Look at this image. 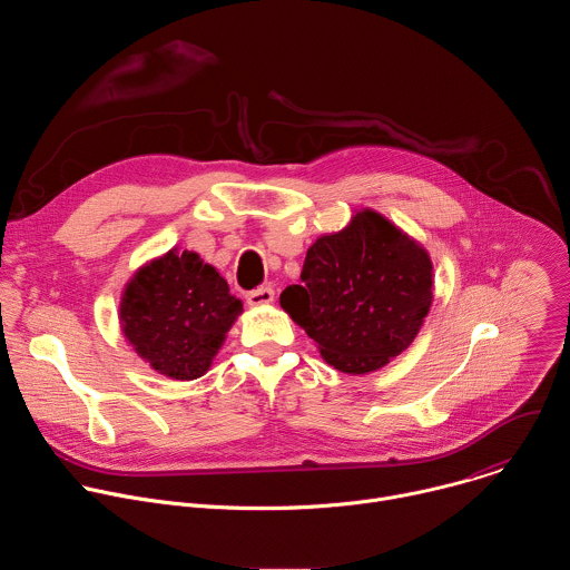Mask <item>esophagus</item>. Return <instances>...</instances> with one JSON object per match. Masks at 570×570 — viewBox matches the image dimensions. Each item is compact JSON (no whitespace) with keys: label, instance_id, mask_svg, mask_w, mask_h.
Listing matches in <instances>:
<instances>
[{"label":"esophagus","instance_id":"1","mask_svg":"<svg viewBox=\"0 0 570 570\" xmlns=\"http://www.w3.org/2000/svg\"><path fill=\"white\" fill-rule=\"evenodd\" d=\"M273 299H275V291H273L271 286L255 288V291H250V293L246 295V302H248L250 306H266V304H271Z\"/></svg>","mask_w":570,"mask_h":570}]
</instances>
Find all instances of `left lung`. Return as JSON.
Returning a JSON list of instances; mask_svg holds the SVG:
<instances>
[{"instance_id": "left-lung-1", "label": "left lung", "mask_w": 570, "mask_h": 570, "mask_svg": "<svg viewBox=\"0 0 570 570\" xmlns=\"http://www.w3.org/2000/svg\"><path fill=\"white\" fill-rule=\"evenodd\" d=\"M302 286L279 304L317 343L322 358L347 374L383 367L409 347L433 302L429 253L381 214L365 209L306 253Z\"/></svg>"}]
</instances>
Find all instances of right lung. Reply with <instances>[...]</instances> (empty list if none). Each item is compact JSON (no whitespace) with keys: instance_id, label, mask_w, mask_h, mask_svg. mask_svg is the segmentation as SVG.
<instances>
[{"instance_id":"1","label":"right lung","mask_w":570,"mask_h":570,"mask_svg":"<svg viewBox=\"0 0 570 570\" xmlns=\"http://www.w3.org/2000/svg\"><path fill=\"white\" fill-rule=\"evenodd\" d=\"M243 304L196 253L176 248L128 282L119 317L135 352L159 374L203 376Z\"/></svg>"}]
</instances>
